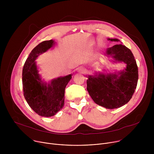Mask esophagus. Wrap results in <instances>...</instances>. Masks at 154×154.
<instances>
[{"label":"esophagus","mask_w":154,"mask_h":154,"mask_svg":"<svg viewBox=\"0 0 154 154\" xmlns=\"http://www.w3.org/2000/svg\"><path fill=\"white\" fill-rule=\"evenodd\" d=\"M80 71H81V72H82V71H83V69H80Z\"/></svg>","instance_id":"34e87169"}]
</instances>
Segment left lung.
Returning <instances> with one entry per match:
<instances>
[{
    "label": "left lung",
    "mask_w": 154,
    "mask_h": 154,
    "mask_svg": "<svg viewBox=\"0 0 154 154\" xmlns=\"http://www.w3.org/2000/svg\"><path fill=\"white\" fill-rule=\"evenodd\" d=\"M108 39L120 41L118 39ZM106 54L115 61L125 63L127 64L125 71L118 74L88 75L87 91L96 103L108 109H114L126 104L132 97L137 86L138 69L132 52L121 44L108 48Z\"/></svg>",
    "instance_id": "1"
}]
</instances>
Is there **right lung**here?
I'll return each instance as SVG.
<instances>
[{"mask_svg":"<svg viewBox=\"0 0 154 154\" xmlns=\"http://www.w3.org/2000/svg\"><path fill=\"white\" fill-rule=\"evenodd\" d=\"M54 44L52 39L42 41L29 54L23 69L24 97L30 107L38 115L54 116L63 107L65 88L72 78L69 74L47 84L41 81L35 61L39 55L46 52Z\"/></svg>","mask_w":154,"mask_h":154,"instance_id":"right-lung-1","label":"right lung"}]
</instances>
